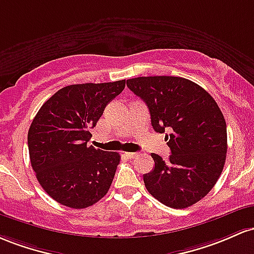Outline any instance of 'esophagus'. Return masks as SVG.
Segmentation results:
<instances>
[{
	"label": "esophagus",
	"instance_id": "obj_1",
	"mask_svg": "<svg viewBox=\"0 0 254 254\" xmlns=\"http://www.w3.org/2000/svg\"><path fill=\"white\" fill-rule=\"evenodd\" d=\"M125 156H126L127 158H135L136 156H138V153H135V152H125Z\"/></svg>",
	"mask_w": 254,
	"mask_h": 254
}]
</instances>
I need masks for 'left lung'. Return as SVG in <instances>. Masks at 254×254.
Masks as SVG:
<instances>
[{"instance_id":"1","label":"left lung","mask_w":254,"mask_h":254,"mask_svg":"<svg viewBox=\"0 0 254 254\" xmlns=\"http://www.w3.org/2000/svg\"><path fill=\"white\" fill-rule=\"evenodd\" d=\"M128 89L149 108L151 125L165 135L169 161L151 153L146 190L162 204L185 209L203 199L217 182L227 155V125L215 99L195 82L180 76L128 79Z\"/></svg>"}]
</instances>
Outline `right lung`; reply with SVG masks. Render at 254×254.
Here are the masks:
<instances>
[{"mask_svg":"<svg viewBox=\"0 0 254 254\" xmlns=\"http://www.w3.org/2000/svg\"><path fill=\"white\" fill-rule=\"evenodd\" d=\"M126 80L76 84L59 90L42 105L27 134L32 169L54 200L85 209L109 190L120 163L118 152L95 149L90 129Z\"/></svg>","mask_w":254,"mask_h":254,"instance_id":"add662e5","label":"right lung"}]
</instances>
